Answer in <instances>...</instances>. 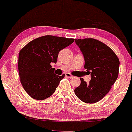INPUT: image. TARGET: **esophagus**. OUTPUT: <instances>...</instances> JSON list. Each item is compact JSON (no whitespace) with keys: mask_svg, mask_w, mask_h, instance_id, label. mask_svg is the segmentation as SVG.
Wrapping results in <instances>:
<instances>
[{"mask_svg":"<svg viewBox=\"0 0 132 132\" xmlns=\"http://www.w3.org/2000/svg\"><path fill=\"white\" fill-rule=\"evenodd\" d=\"M65 76L67 78H71L73 77V76L71 75L70 73H65Z\"/></svg>","mask_w":132,"mask_h":132,"instance_id":"esophagus-1","label":"esophagus"}]
</instances>
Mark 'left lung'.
<instances>
[{
	"label": "left lung",
	"instance_id": "8db88e82",
	"mask_svg": "<svg viewBox=\"0 0 132 132\" xmlns=\"http://www.w3.org/2000/svg\"><path fill=\"white\" fill-rule=\"evenodd\" d=\"M76 45L83 54L84 69L91 75L86 83L81 78V84L75 89L76 95L87 103H94L108 93L118 78L119 60L110 47L96 39H76Z\"/></svg>",
	"mask_w": 132,
	"mask_h": 132
}]
</instances>
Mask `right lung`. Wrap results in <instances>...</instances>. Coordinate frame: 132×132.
<instances>
[{"label": "right lung", "instance_id": "obj_1", "mask_svg": "<svg viewBox=\"0 0 132 132\" xmlns=\"http://www.w3.org/2000/svg\"><path fill=\"white\" fill-rule=\"evenodd\" d=\"M73 38L45 35L29 42L20 50L18 71L21 83L32 98L45 100L53 95L65 74L54 73L51 63L57 62L59 51Z\"/></svg>", "mask_w": 132, "mask_h": 132}]
</instances>
